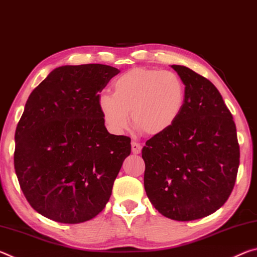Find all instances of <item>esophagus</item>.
<instances>
[{"mask_svg":"<svg viewBox=\"0 0 257 257\" xmlns=\"http://www.w3.org/2000/svg\"><path fill=\"white\" fill-rule=\"evenodd\" d=\"M142 151V145L137 142H132V152L134 154H139Z\"/></svg>","mask_w":257,"mask_h":257,"instance_id":"esophagus-1","label":"esophagus"}]
</instances>
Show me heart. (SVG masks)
I'll list each match as a JSON object with an SVG mask.
<instances>
[{
  "label": "heart",
  "mask_w": 257,
  "mask_h": 257,
  "mask_svg": "<svg viewBox=\"0 0 257 257\" xmlns=\"http://www.w3.org/2000/svg\"><path fill=\"white\" fill-rule=\"evenodd\" d=\"M111 94H102L97 106L106 128L119 135L129 125L158 136L172 128L185 105L186 89L176 72L134 68L113 81Z\"/></svg>",
  "instance_id": "b5f03b06"
}]
</instances>
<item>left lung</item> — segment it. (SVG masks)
I'll list each match as a JSON object with an SVG mask.
<instances>
[{
	"label": "left lung",
	"instance_id": "8db88e82",
	"mask_svg": "<svg viewBox=\"0 0 257 257\" xmlns=\"http://www.w3.org/2000/svg\"><path fill=\"white\" fill-rule=\"evenodd\" d=\"M185 84L181 114L172 128L142 150L146 195L161 214L202 219L229 198L239 167L232 114L212 82L184 66H171Z\"/></svg>",
	"mask_w": 257,
	"mask_h": 257
}]
</instances>
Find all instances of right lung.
<instances>
[{"label": "right lung", "mask_w": 257, "mask_h": 257, "mask_svg": "<svg viewBox=\"0 0 257 257\" xmlns=\"http://www.w3.org/2000/svg\"><path fill=\"white\" fill-rule=\"evenodd\" d=\"M119 72L105 64L59 67L26 102L15 170L26 199L47 219L85 222L110 199L132 145L129 137L107 132L97 98Z\"/></svg>", "instance_id": "1"}]
</instances>
